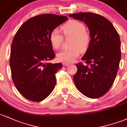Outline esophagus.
<instances>
[{
    "instance_id": "34e87169",
    "label": "esophagus",
    "mask_w": 127,
    "mask_h": 127,
    "mask_svg": "<svg viewBox=\"0 0 127 127\" xmlns=\"http://www.w3.org/2000/svg\"><path fill=\"white\" fill-rule=\"evenodd\" d=\"M68 64H69V63H63V66H67Z\"/></svg>"
}]
</instances>
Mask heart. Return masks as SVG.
Instances as JSON below:
<instances>
[{
  "label": "heart",
  "mask_w": 127,
  "mask_h": 127,
  "mask_svg": "<svg viewBox=\"0 0 127 127\" xmlns=\"http://www.w3.org/2000/svg\"><path fill=\"white\" fill-rule=\"evenodd\" d=\"M65 36L73 37L72 48L63 49L57 55V59L63 63H71L79 55L81 51L88 48L90 37L86 32L85 25L76 20H70L62 27ZM63 37L57 29H54L49 35V40L53 48L58 49L62 44Z\"/></svg>",
  "instance_id": "b5f03b06"
}]
</instances>
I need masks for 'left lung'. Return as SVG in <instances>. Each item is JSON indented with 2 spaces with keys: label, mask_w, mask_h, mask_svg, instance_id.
I'll list each match as a JSON object with an SVG mask.
<instances>
[{
  "label": "left lung",
  "mask_w": 127,
  "mask_h": 127,
  "mask_svg": "<svg viewBox=\"0 0 127 127\" xmlns=\"http://www.w3.org/2000/svg\"><path fill=\"white\" fill-rule=\"evenodd\" d=\"M69 17L84 22L91 37L82 58L88 65L76 64L73 81L83 95L98 98L109 91L116 78L121 57L119 36L111 22L98 14L79 12Z\"/></svg>",
  "instance_id": "obj_1"
}]
</instances>
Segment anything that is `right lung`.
I'll list each match as a JSON object with an SVG mask.
<instances>
[{
    "label": "right lung",
    "mask_w": 127,
    "mask_h": 127,
    "mask_svg": "<svg viewBox=\"0 0 127 127\" xmlns=\"http://www.w3.org/2000/svg\"><path fill=\"white\" fill-rule=\"evenodd\" d=\"M67 20L65 16L54 14L37 15L26 21L16 33L11 48L10 67L14 85L26 98L39 102L53 91L55 75L62 64L46 63L55 56L49 35Z\"/></svg>",
    "instance_id": "1"
}]
</instances>
